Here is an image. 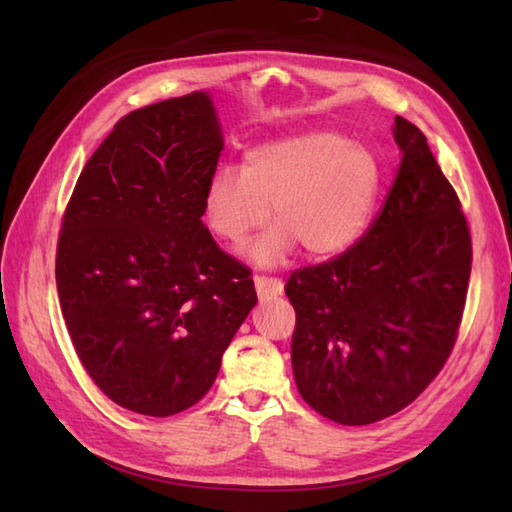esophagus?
Masks as SVG:
<instances>
[{
  "label": "esophagus",
  "mask_w": 512,
  "mask_h": 512,
  "mask_svg": "<svg viewBox=\"0 0 512 512\" xmlns=\"http://www.w3.org/2000/svg\"><path fill=\"white\" fill-rule=\"evenodd\" d=\"M255 290L259 297H277L284 292V284L277 277H266V275H255Z\"/></svg>",
  "instance_id": "1"
}]
</instances>
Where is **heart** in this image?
<instances>
[{
	"label": "heart",
	"instance_id": "heart-1",
	"mask_svg": "<svg viewBox=\"0 0 512 512\" xmlns=\"http://www.w3.org/2000/svg\"><path fill=\"white\" fill-rule=\"evenodd\" d=\"M378 187L380 162L367 145L306 132L250 147L242 169H215L202 193V220L217 239L242 244L266 224L273 204L277 222L248 246L250 262L275 266L299 244L310 257H330L363 233Z\"/></svg>",
	"mask_w": 512,
	"mask_h": 512
}]
</instances>
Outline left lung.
Here are the masks:
<instances>
[{
  "label": "left lung",
  "instance_id": "1",
  "mask_svg": "<svg viewBox=\"0 0 512 512\" xmlns=\"http://www.w3.org/2000/svg\"><path fill=\"white\" fill-rule=\"evenodd\" d=\"M400 167L367 233L295 270L292 372L301 398L339 424H372L416 400L458 339L471 233L420 129L396 116Z\"/></svg>",
  "mask_w": 512,
  "mask_h": 512
}]
</instances>
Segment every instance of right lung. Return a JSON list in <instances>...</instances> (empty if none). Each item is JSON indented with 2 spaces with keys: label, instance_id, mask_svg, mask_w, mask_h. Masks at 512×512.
<instances>
[{
  "label": "right lung",
  "instance_id": "obj_1",
  "mask_svg": "<svg viewBox=\"0 0 512 512\" xmlns=\"http://www.w3.org/2000/svg\"><path fill=\"white\" fill-rule=\"evenodd\" d=\"M222 147L206 92L140 107L94 151L63 215L65 328L103 394L143 416L193 407L257 303L250 270L202 224Z\"/></svg>",
  "mask_w": 512,
  "mask_h": 512
}]
</instances>
